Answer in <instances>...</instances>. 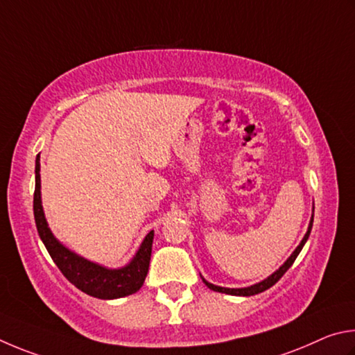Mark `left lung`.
Listing matches in <instances>:
<instances>
[{
	"label": "left lung",
	"instance_id": "8db88e82",
	"mask_svg": "<svg viewBox=\"0 0 355 355\" xmlns=\"http://www.w3.org/2000/svg\"><path fill=\"white\" fill-rule=\"evenodd\" d=\"M312 226H313V215H312V218H310V225H309V229H307L306 235H304L302 241H301L300 245H297V248L293 251V254H291V256L287 259V262H285L276 272H272L271 276L263 279L262 282H259V284H256V285H251V287H246V288H225V287H218V285H214V284L207 282L206 279H204V277L201 276V277H202V282L206 284L210 290L220 291V293H226V295H234V296H252V295L262 293V291H265V290H268L270 287H272V285H275V284L279 281V279H281V277L285 275V272H287V270L290 268V266L293 265L296 257L300 256V252H301V250L304 248V245H306V241H307L309 235H310V231H312Z\"/></svg>",
	"mask_w": 355,
	"mask_h": 355
}]
</instances>
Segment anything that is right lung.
I'll return each instance as SVG.
<instances>
[{
  "label": "right lung",
  "instance_id": "right-lung-1",
  "mask_svg": "<svg viewBox=\"0 0 355 355\" xmlns=\"http://www.w3.org/2000/svg\"><path fill=\"white\" fill-rule=\"evenodd\" d=\"M34 218L40 239L53 262L58 265L68 281L84 293L99 300H116L129 296L141 288L148 275L154 231L149 232L141 241L139 251L130 262L118 270L93 263L68 250L54 237L43 214L40 196V154L35 159V191H34Z\"/></svg>",
  "mask_w": 355,
  "mask_h": 355
}]
</instances>
